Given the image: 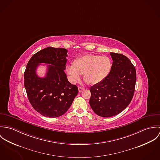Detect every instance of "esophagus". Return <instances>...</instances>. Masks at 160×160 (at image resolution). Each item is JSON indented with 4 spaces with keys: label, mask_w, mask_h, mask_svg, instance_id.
I'll return each mask as SVG.
<instances>
[{
    "label": "esophagus",
    "mask_w": 160,
    "mask_h": 160,
    "mask_svg": "<svg viewBox=\"0 0 160 160\" xmlns=\"http://www.w3.org/2000/svg\"><path fill=\"white\" fill-rule=\"evenodd\" d=\"M84 89V88H81V87H79L78 88V91H79V93H81Z\"/></svg>",
    "instance_id": "1"
}]
</instances>
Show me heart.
I'll return each mask as SVG.
<instances>
[{"instance_id": "1", "label": "heart", "mask_w": 160, "mask_h": 160, "mask_svg": "<svg viewBox=\"0 0 160 160\" xmlns=\"http://www.w3.org/2000/svg\"><path fill=\"white\" fill-rule=\"evenodd\" d=\"M112 66L110 58L98 55H85L77 58L74 63L66 65L69 80L76 83L84 73L85 81L91 85L102 82L109 74Z\"/></svg>"}]
</instances>
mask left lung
<instances>
[{
	"label": "left lung",
	"instance_id": "obj_1",
	"mask_svg": "<svg viewBox=\"0 0 160 160\" xmlns=\"http://www.w3.org/2000/svg\"><path fill=\"white\" fill-rule=\"evenodd\" d=\"M111 71L101 82L91 87L90 106L95 114L112 117L129 105L135 91L136 71L130 60L122 54L110 52Z\"/></svg>",
	"mask_w": 160,
	"mask_h": 160
}]
</instances>
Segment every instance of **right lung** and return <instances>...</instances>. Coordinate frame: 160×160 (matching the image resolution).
Returning <instances> with one entry per match:
<instances>
[{
	"mask_svg": "<svg viewBox=\"0 0 160 160\" xmlns=\"http://www.w3.org/2000/svg\"><path fill=\"white\" fill-rule=\"evenodd\" d=\"M68 50L48 47L35 53L28 62L24 74V84L29 101L34 109L44 116L57 118L65 114L78 93L65 73ZM45 67V74L37 69Z\"/></svg>",
	"mask_w": 160,
	"mask_h": 160,
	"instance_id": "obj_1",
	"label": "right lung"
}]
</instances>
